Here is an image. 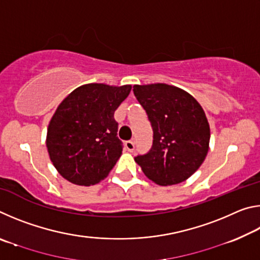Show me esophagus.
Returning a JSON list of instances; mask_svg holds the SVG:
<instances>
[{
    "mask_svg": "<svg viewBox=\"0 0 260 260\" xmlns=\"http://www.w3.org/2000/svg\"><path fill=\"white\" fill-rule=\"evenodd\" d=\"M125 147H126V149L128 151H134V149H135V142L133 140H129V141H126V143H125Z\"/></svg>",
    "mask_w": 260,
    "mask_h": 260,
    "instance_id": "1",
    "label": "esophagus"
}]
</instances>
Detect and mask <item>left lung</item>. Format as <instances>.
I'll use <instances>...</instances> for the list:
<instances>
[{
  "mask_svg": "<svg viewBox=\"0 0 260 260\" xmlns=\"http://www.w3.org/2000/svg\"><path fill=\"white\" fill-rule=\"evenodd\" d=\"M152 127V146L135 161L160 186L187 180L209 150L210 126L200 103L186 91L165 83L133 87Z\"/></svg>",
  "mask_w": 260,
  "mask_h": 260,
  "instance_id": "8db88e82",
  "label": "left lung"
}]
</instances>
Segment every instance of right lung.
Wrapping results in <instances>:
<instances>
[{
    "label": "right lung",
    "mask_w": 260,
    "mask_h": 260,
    "mask_svg": "<svg viewBox=\"0 0 260 260\" xmlns=\"http://www.w3.org/2000/svg\"><path fill=\"white\" fill-rule=\"evenodd\" d=\"M131 89L129 85L89 83L77 88L59 104L48 127L47 148L64 179L90 186L110 173L124 148L114 111Z\"/></svg>",
    "instance_id": "obj_1"
}]
</instances>
